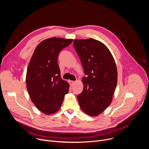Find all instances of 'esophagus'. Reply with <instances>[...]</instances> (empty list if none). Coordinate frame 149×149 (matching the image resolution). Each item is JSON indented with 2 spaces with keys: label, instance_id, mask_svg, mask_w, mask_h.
<instances>
[{
  "label": "esophagus",
  "instance_id": "1",
  "mask_svg": "<svg viewBox=\"0 0 149 149\" xmlns=\"http://www.w3.org/2000/svg\"><path fill=\"white\" fill-rule=\"evenodd\" d=\"M69 83L70 84V85L71 86H73L75 84V81H69Z\"/></svg>",
  "mask_w": 149,
  "mask_h": 149
}]
</instances>
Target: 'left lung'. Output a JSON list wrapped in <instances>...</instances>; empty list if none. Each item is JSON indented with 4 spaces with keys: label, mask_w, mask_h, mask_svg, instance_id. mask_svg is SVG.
Here are the masks:
<instances>
[{
    "label": "left lung",
    "mask_w": 149,
    "mask_h": 149,
    "mask_svg": "<svg viewBox=\"0 0 149 149\" xmlns=\"http://www.w3.org/2000/svg\"><path fill=\"white\" fill-rule=\"evenodd\" d=\"M74 47L86 75L77 96L79 104L84 113L97 116L111 102L117 82L116 63L107 47L97 40L75 39Z\"/></svg>",
    "instance_id": "1"
}]
</instances>
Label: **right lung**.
Returning a JSON list of instances; mask_svg holds the SVG:
<instances>
[{
    "label": "right lung",
    "instance_id": "obj_1",
    "mask_svg": "<svg viewBox=\"0 0 149 149\" xmlns=\"http://www.w3.org/2000/svg\"><path fill=\"white\" fill-rule=\"evenodd\" d=\"M72 39L51 38L42 41L35 48L26 73V87L36 107L46 114L58 111L69 84L61 77L58 57L61 51Z\"/></svg>",
    "mask_w": 149,
    "mask_h": 149
}]
</instances>
